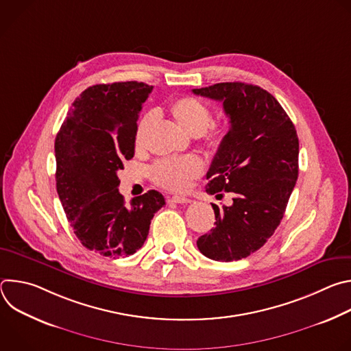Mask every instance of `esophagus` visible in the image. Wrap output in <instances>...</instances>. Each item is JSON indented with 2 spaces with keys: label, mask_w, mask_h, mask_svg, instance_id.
Masks as SVG:
<instances>
[{
  "label": "esophagus",
  "mask_w": 351,
  "mask_h": 351,
  "mask_svg": "<svg viewBox=\"0 0 351 351\" xmlns=\"http://www.w3.org/2000/svg\"><path fill=\"white\" fill-rule=\"evenodd\" d=\"M168 203H176V204H189L191 203V199L187 198V197H182V195H172V197H168Z\"/></svg>",
  "instance_id": "1"
}]
</instances>
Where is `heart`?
Instances as JSON below:
<instances>
[{"mask_svg": "<svg viewBox=\"0 0 351 351\" xmlns=\"http://www.w3.org/2000/svg\"><path fill=\"white\" fill-rule=\"evenodd\" d=\"M169 110L179 123V126L193 136L203 134L210 126V140L218 144L226 134L228 126L223 122L213 123V112L210 107L202 99L194 97H179L171 103ZM153 115H143L134 129V145L140 148L144 143V136L147 126L152 122ZM203 172V162L197 157H183V158H167L158 161L153 168V178L157 184L172 190L182 191L187 189L190 182Z\"/></svg>", "mask_w": 351, "mask_h": 351, "instance_id": "1", "label": "heart"}]
</instances>
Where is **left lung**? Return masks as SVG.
I'll use <instances>...</instances> for the list:
<instances>
[{
	"instance_id": "1",
	"label": "left lung",
	"mask_w": 351,
	"mask_h": 351,
	"mask_svg": "<svg viewBox=\"0 0 351 351\" xmlns=\"http://www.w3.org/2000/svg\"><path fill=\"white\" fill-rule=\"evenodd\" d=\"M222 101L230 119L210 171L207 193L233 194V204L218 207L215 228L197 247L214 261H237L261 248L279 226L298 176V137L278 99L241 82L193 88Z\"/></svg>"
}]
</instances>
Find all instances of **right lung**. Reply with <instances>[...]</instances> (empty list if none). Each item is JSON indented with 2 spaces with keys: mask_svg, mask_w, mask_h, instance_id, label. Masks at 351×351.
Listing matches in <instances>:
<instances>
[{
  "mask_svg": "<svg viewBox=\"0 0 351 351\" xmlns=\"http://www.w3.org/2000/svg\"><path fill=\"white\" fill-rule=\"evenodd\" d=\"M153 86L117 82L86 88L56 138L57 191L80 243L106 257H128L144 244L164 195L149 190L125 204L117 172L134 156V129Z\"/></svg>",
  "mask_w": 351,
  "mask_h": 351,
  "instance_id": "1",
  "label": "right lung"
}]
</instances>
